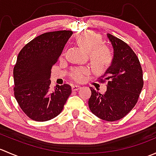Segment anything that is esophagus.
Returning <instances> with one entry per match:
<instances>
[{
    "label": "esophagus",
    "mask_w": 156,
    "mask_h": 156,
    "mask_svg": "<svg viewBox=\"0 0 156 156\" xmlns=\"http://www.w3.org/2000/svg\"><path fill=\"white\" fill-rule=\"evenodd\" d=\"M81 87H80L79 85H72V90H79Z\"/></svg>",
    "instance_id": "34e87169"
}]
</instances>
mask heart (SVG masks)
<instances>
[{
    "label": "heart",
    "mask_w": 156,
    "mask_h": 156,
    "mask_svg": "<svg viewBox=\"0 0 156 156\" xmlns=\"http://www.w3.org/2000/svg\"><path fill=\"white\" fill-rule=\"evenodd\" d=\"M78 44L89 52V57L91 65L98 72H103L109 66L113 59V54L108 47L103 44L101 36L91 31H81L76 37ZM86 67L74 69L71 77L76 81H81L87 75Z\"/></svg>",
    "instance_id": "heart-1"
}]
</instances>
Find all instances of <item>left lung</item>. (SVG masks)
<instances>
[{"label":"left lung","mask_w":156,"mask_h":156,"mask_svg":"<svg viewBox=\"0 0 156 156\" xmlns=\"http://www.w3.org/2000/svg\"><path fill=\"white\" fill-rule=\"evenodd\" d=\"M114 51L112 64L99 81L107 82L102 94L93 87L88 105L93 114L107 122L119 120L134 107L144 87L143 70L139 59L130 46L107 34Z\"/></svg>","instance_id":"1"}]
</instances>
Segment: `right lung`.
<instances>
[{"label":"right lung","instance_id":"right-lung-1","mask_svg":"<svg viewBox=\"0 0 156 156\" xmlns=\"http://www.w3.org/2000/svg\"><path fill=\"white\" fill-rule=\"evenodd\" d=\"M72 31L46 32L20 50L13 69L14 96L25 114L36 122L56 117L72 93L69 84L50 90L52 66L58 61Z\"/></svg>","mask_w":156,"mask_h":156}]
</instances>
